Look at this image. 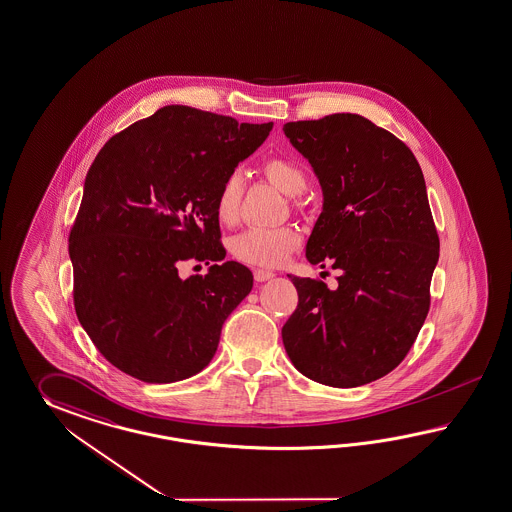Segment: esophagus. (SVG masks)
Instances as JSON below:
<instances>
[{
	"instance_id": "obj_1",
	"label": "esophagus",
	"mask_w": 512,
	"mask_h": 512,
	"mask_svg": "<svg viewBox=\"0 0 512 512\" xmlns=\"http://www.w3.org/2000/svg\"><path fill=\"white\" fill-rule=\"evenodd\" d=\"M253 277H255V281H257V283H262V281L272 279V277H274V272H268V270H261V268H257V270L253 272Z\"/></svg>"
}]
</instances>
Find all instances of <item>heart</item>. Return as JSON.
I'll return each mask as SVG.
<instances>
[{
    "instance_id": "heart-1",
    "label": "heart",
    "mask_w": 512,
    "mask_h": 512,
    "mask_svg": "<svg viewBox=\"0 0 512 512\" xmlns=\"http://www.w3.org/2000/svg\"><path fill=\"white\" fill-rule=\"evenodd\" d=\"M262 174L288 196L301 194L309 183L305 168L296 159H290V157L266 159L262 163ZM242 194H244V177L238 172H231L222 181L214 201L216 218L222 224L231 225L237 222ZM300 242V233L292 227H275V229L253 227L233 238L231 251L238 261L246 262L251 266L277 268L285 264L288 257L298 250Z\"/></svg>"
}]
</instances>
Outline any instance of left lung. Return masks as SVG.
Listing matches in <instances>:
<instances>
[{
    "label": "left lung",
    "instance_id": "8db88e82",
    "mask_svg": "<svg viewBox=\"0 0 512 512\" xmlns=\"http://www.w3.org/2000/svg\"><path fill=\"white\" fill-rule=\"evenodd\" d=\"M283 131L324 190L305 255L340 270L335 290L290 277L298 307L283 344L312 381L361 387L407 357L429 312L440 240L424 174L405 142L359 114L288 122Z\"/></svg>",
    "mask_w": 512,
    "mask_h": 512
}]
</instances>
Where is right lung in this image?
Listing matches in <instances>:
<instances>
[{
  "label": "right lung",
  "mask_w": 512,
  "mask_h": 512,
  "mask_svg": "<svg viewBox=\"0 0 512 512\" xmlns=\"http://www.w3.org/2000/svg\"><path fill=\"white\" fill-rule=\"evenodd\" d=\"M268 124L168 105L109 138L88 170L68 237L75 314L101 355L144 383L211 362L253 274L224 261L216 192L270 135ZM205 261V276L178 275Z\"/></svg>",
  "instance_id": "right-lung-1"
}]
</instances>
